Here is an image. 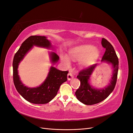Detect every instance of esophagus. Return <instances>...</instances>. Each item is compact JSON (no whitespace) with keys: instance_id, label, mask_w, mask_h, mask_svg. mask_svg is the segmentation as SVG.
Instances as JSON below:
<instances>
[{"instance_id":"obj_1","label":"esophagus","mask_w":133,"mask_h":133,"mask_svg":"<svg viewBox=\"0 0 133 133\" xmlns=\"http://www.w3.org/2000/svg\"><path fill=\"white\" fill-rule=\"evenodd\" d=\"M74 78V76L71 73H69L68 74V75H67V78H68V80H70L71 79H73Z\"/></svg>"}]
</instances>
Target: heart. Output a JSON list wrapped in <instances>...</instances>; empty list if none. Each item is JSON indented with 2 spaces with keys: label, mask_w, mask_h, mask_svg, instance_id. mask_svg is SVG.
Segmentation results:
<instances>
[{
  "label": "heart",
  "mask_w": 133,
  "mask_h": 133,
  "mask_svg": "<svg viewBox=\"0 0 133 133\" xmlns=\"http://www.w3.org/2000/svg\"><path fill=\"white\" fill-rule=\"evenodd\" d=\"M100 51L98 48L93 45H81L72 48L69 52V57L66 54H62L60 60L65 67L70 65V59L79 60V65L80 68H84L94 64L99 59Z\"/></svg>",
  "instance_id": "heart-1"
}]
</instances>
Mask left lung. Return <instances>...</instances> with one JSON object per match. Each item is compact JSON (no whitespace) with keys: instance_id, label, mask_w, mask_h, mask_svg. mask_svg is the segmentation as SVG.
<instances>
[{"instance_id":"1","label":"left lung","mask_w":133,"mask_h":133,"mask_svg":"<svg viewBox=\"0 0 133 133\" xmlns=\"http://www.w3.org/2000/svg\"><path fill=\"white\" fill-rule=\"evenodd\" d=\"M102 45L105 48V51L102 59V62L111 64L112 73L108 85L102 89L94 88L89 83L90 77L97 64L82 70L79 72L77 78L80 81V85L76 91L75 95L80 102L88 105L101 102L105 99L113 91L117 80L119 69V61L115 50L111 44L107 39L103 38Z\"/></svg>"}]
</instances>
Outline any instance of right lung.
Wrapping results in <instances>:
<instances>
[{
  "instance_id": "add662e5",
  "label": "right lung",
  "mask_w": 133,
  "mask_h": 133,
  "mask_svg": "<svg viewBox=\"0 0 133 133\" xmlns=\"http://www.w3.org/2000/svg\"><path fill=\"white\" fill-rule=\"evenodd\" d=\"M33 46L53 49L50 42L44 36H30L24 42L15 53L13 62V81L16 89L28 102L33 104H43L50 102L57 95L59 88L67 80L68 71H61L51 66L47 77L41 85L36 88L25 86L18 75V66ZM51 63L58 62L59 56L55 52L49 53Z\"/></svg>"
}]
</instances>
